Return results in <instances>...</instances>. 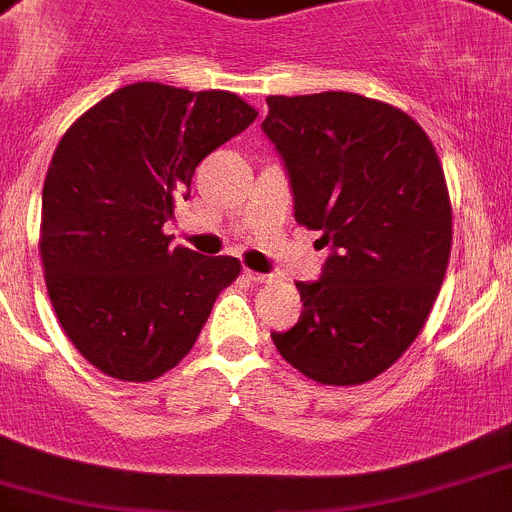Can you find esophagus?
Listing matches in <instances>:
<instances>
[{
    "instance_id": "34e87169",
    "label": "esophagus",
    "mask_w": 512,
    "mask_h": 512,
    "mask_svg": "<svg viewBox=\"0 0 512 512\" xmlns=\"http://www.w3.org/2000/svg\"><path fill=\"white\" fill-rule=\"evenodd\" d=\"M246 279L253 281V284H269V281L274 279V276H271V274H259V271L246 269Z\"/></svg>"
}]
</instances>
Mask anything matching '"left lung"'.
Segmentation results:
<instances>
[{
	"label": "left lung",
	"instance_id": "1",
	"mask_svg": "<svg viewBox=\"0 0 512 512\" xmlns=\"http://www.w3.org/2000/svg\"><path fill=\"white\" fill-rule=\"evenodd\" d=\"M261 129L284 159L294 218L330 246L320 281H297L299 322L276 350L325 386L391 368L424 327L452 251L437 149L391 103L348 91L269 96Z\"/></svg>",
	"mask_w": 512,
	"mask_h": 512
}]
</instances>
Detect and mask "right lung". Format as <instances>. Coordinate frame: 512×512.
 I'll return each mask as SVG.
<instances>
[{
  "mask_svg": "<svg viewBox=\"0 0 512 512\" xmlns=\"http://www.w3.org/2000/svg\"><path fill=\"white\" fill-rule=\"evenodd\" d=\"M259 111L228 91L131 83L63 134L42 187L40 256L75 350L116 381H154L192 350L233 256L170 246L162 231L195 167Z\"/></svg>",
  "mask_w": 512,
  "mask_h": 512,
  "instance_id": "obj_1",
  "label": "right lung"
}]
</instances>
